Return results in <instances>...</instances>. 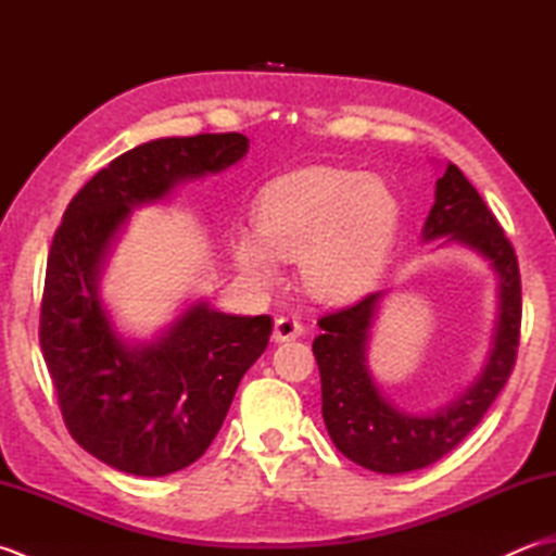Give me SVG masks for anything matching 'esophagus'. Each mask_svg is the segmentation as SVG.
Listing matches in <instances>:
<instances>
[{
	"mask_svg": "<svg viewBox=\"0 0 556 556\" xmlns=\"http://www.w3.org/2000/svg\"><path fill=\"white\" fill-rule=\"evenodd\" d=\"M303 334V325L296 315H279L275 320V341H289Z\"/></svg>",
	"mask_w": 556,
	"mask_h": 556,
	"instance_id": "obj_1",
	"label": "esophagus"
}]
</instances>
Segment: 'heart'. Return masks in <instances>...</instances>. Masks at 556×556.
I'll return each mask as SVG.
<instances>
[{
    "instance_id": "1",
    "label": "heart",
    "mask_w": 556,
    "mask_h": 556,
    "mask_svg": "<svg viewBox=\"0 0 556 556\" xmlns=\"http://www.w3.org/2000/svg\"><path fill=\"white\" fill-rule=\"evenodd\" d=\"M399 203L389 186L361 172L311 167L269 181L255 200V229L231 251L248 275L271 279L279 257H301L317 296L344 301L368 289L392 251Z\"/></svg>"
}]
</instances>
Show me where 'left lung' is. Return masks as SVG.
Instances as JSON below:
<instances>
[{
  "mask_svg": "<svg viewBox=\"0 0 556 556\" xmlns=\"http://www.w3.org/2000/svg\"><path fill=\"white\" fill-rule=\"evenodd\" d=\"M425 241L446 236L485 255L500 277V323L490 363L480 380L454 404L432 416L396 410L375 387L365 344L382 291L323 315L313 353L323 380V418L334 446L375 473H410L440 460L466 440L509 380L521 339V271L511 241L485 200L456 164L437 179Z\"/></svg>",
  "mask_w": 556,
  "mask_h": 556,
  "instance_id": "8db88e82",
  "label": "left lung"
}]
</instances>
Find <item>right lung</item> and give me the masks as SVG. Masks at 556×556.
Masks as SVG:
<instances>
[{"instance_id":"1","label":"right lung","mask_w":556,"mask_h":556,"mask_svg":"<svg viewBox=\"0 0 556 556\" xmlns=\"http://www.w3.org/2000/svg\"><path fill=\"white\" fill-rule=\"evenodd\" d=\"M241 134L160 138L124 152L71 200L47 257L40 346L71 437L116 470L160 478L191 466L219 432L271 317L198 303L155 344L126 346L98 296L104 253L131 207L239 162Z\"/></svg>"}]
</instances>
